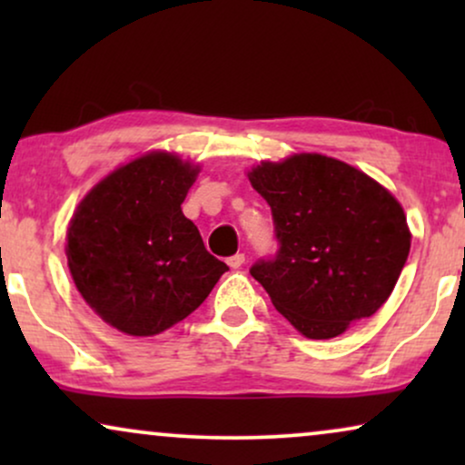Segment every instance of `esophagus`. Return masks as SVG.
I'll return each instance as SVG.
<instances>
[{"label": "esophagus", "mask_w": 465, "mask_h": 465, "mask_svg": "<svg viewBox=\"0 0 465 465\" xmlns=\"http://www.w3.org/2000/svg\"><path fill=\"white\" fill-rule=\"evenodd\" d=\"M226 262H228V266H231V269H239V266L245 264V253H234V256L228 258Z\"/></svg>", "instance_id": "obj_1"}]
</instances>
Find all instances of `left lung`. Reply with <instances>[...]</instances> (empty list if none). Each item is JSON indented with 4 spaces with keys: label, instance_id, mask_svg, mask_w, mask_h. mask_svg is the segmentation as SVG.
I'll list each match as a JSON object with an SVG mask.
<instances>
[{
    "label": "left lung",
    "instance_id": "1",
    "mask_svg": "<svg viewBox=\"0 0 465 465\" xmlns=\"http://www.w3.org/2000/svg\"><path fill=\"white\" fill-rule=\"evenodd\" d=\"M252 186L269 203L279 250L250 272L307 339H334L383 307L411 252L400 203L351 164L322 154L262 163Z\"/></svg>",
    "mask_w": 465,
    "mask_h": 465
}]
</instances>
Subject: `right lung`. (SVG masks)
Returning a JSON list of instances; mask_svg holds the SVG:
<instances>
[{
  "label": "right lung",
  "mask_w": 465,
  "mask_h": 465,
  "mask_svg": "<svg viewBox=\"0 0 465 465\" xmlns=\"http://www.w3.org/2000/svg\"><path fill=\"white\" fill-rule=\"evenodd\" d=\"M196 173L175 154L150 152L101 180L69 222L75 288L120 332L154 336L186 320L228 271L182 213Z\"/></svg>",
  "instance_id": "add662e5"
}]
</instances>
